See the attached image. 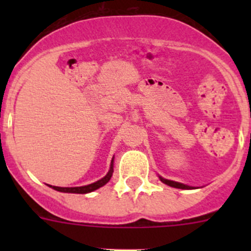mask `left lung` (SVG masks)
<instances>
[{
	"label": "left lung",
	"mask_w": 251,
	"mask_h": 251,
	"mask_svg": "<svg viewBox=\"0 0 251 251\" xmlns=\"http://www.w3.org/2000/svg\"><path fill=\"white\" fill-rule=\"evenodd\" d=\"M159 178H160V181L163 182V183L168 184V186H170V187H175V188H181V189H192L193 188V187H191V186H186V184H183V183H178V182L170 181V179L163 178V177H159Z\"/></svg>",
	"instance_id": "left-lung-1"
}]
</instances>
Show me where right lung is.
Wrapping results in <instances>:
<instances>
[{
  "label": "right lung",
  "instance_id": "1",
  "mask_svg": "<svg viewBox=\"0 0 251 251\" xmlns=\"http://www.w3.org/2000/svg\"><path fill=\"white\" fill-rule=\"evenodd\" d=\"M113 160H114V158H113ZM113 160H111V163H110V169H109V171H108V174L105 175L103 178H100V181L95 182V183H91V184H87V186H82V187H55V186H50V187H52V188L55 189V191L64 192V193L86 194V193H90V192L96 191V189H98V188H100V187L104 186V184L110 179L111 175H113V173H114Z\"/></svg>",
  "mask_w": 251,
  "mask_h": 251
}]
</instances>
